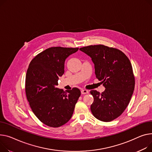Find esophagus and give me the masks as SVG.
I'll return each mask as SVG.
<instances>
[{"instance_id":"34e87169","label":"esophagus","mask_w":152,"mask_h":152,"mask_svg":"<svg viewBox=\"0 0 152 152\" xmlns=\"http://www.w3.org/2000/svg\"><path fill=\"white\" fill-rule=\"evenodd\" d=\"M88 93V91L87 90H86V89H83L81 90V94H87Z\"/></svg>"}]
</instances>
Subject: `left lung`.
<instances>
[{"label":"left lung","instance_id":"left-lung-1","mask_svg":"<svg viewBox=\"0 0 152 152\" xmlns=\"http://www.w3.org/2000/svg\"><path fill=\"white\" fill-rule=\"evenodd\" d=\"M79 50L92 58L96 77L106 88L102 94L90 91L94 98L92 113L101 121L110 122L124 112L133 95L135 79L132 65L127 56L116 48L98 45Z\"/></svg>","mask_w":152,"mask_h":152}]
</instances>
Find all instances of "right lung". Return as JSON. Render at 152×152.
I'll return each mask as SVG.
<instances>
[{
  "mask_svg": "<svg viewBox=\"0 0 152 152\" xmlns=\"http://www.w3.org/2000/svg\"><path fill=\"white\" fill-rule=\"evenodd\" d=\"M79 48L51 47L30 62L26 76V94L33 113L42 123L57 128L72 118L80 95L79 88L64 92L56 87L64 73L66 58Z\"/></svg>",
  "mask_w": 152,
  "mask_h": 152,
  "instance_id": "1",
  "label": "right lung"
}]
</instances>
